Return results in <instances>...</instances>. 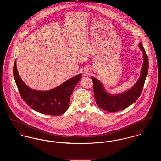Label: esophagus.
<instances>
[{"label": "esophagus", "instance_id": "esophagus-1", "mask_svg": "<svg viewBox=\"0 0 161 161\" xmlns=\"http://www.w3.org/2000/svg\"><path fill=\"white\" fill-rule=\"evenodd\" d=\"M89 73H90V71L87 68H84L82 70V74L84 77L88 76L89 75Z\"/></svg>", "mask_w": 161, "mask_h": 161}]
</instances>
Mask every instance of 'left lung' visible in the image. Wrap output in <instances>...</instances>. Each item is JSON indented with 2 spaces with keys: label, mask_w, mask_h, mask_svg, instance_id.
Segmentation results:
<instances>
[{
  "label": "left lung",
  "mask_w": 161,
  "mask_h": 161,
  "mask_svg": "<svg viewBox=\"0 0 161 161\" xmlns=\"http://www.w3.org/2000/svg\"><path fill=\"white\" fill-rule=\"evenodd\" d=\"M139 47L143 53L144 63L139 80L129 90L121 94L111 95L104 89L98 80L91 77L93 81L95 99L101 108L109 112L119 111L131 105L141 95L148 74V59L145 49L141 43H139Z\"/></svg>",
  "instance_id": "1"
}]
</instances>
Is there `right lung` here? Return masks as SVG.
I'll return each instance as SVG.
<instances>
[{
	"instance_id": "obj_1",
	"label": "right lung",
	"mask_w": 161,
	"mask_h": 161,
	"mask_svg": "<svg viewBox=\"0 0 161 161\" xmlns=\"http://www.w3.org/2000/svg\"><path fill=\"white\" fill-rule=\"evenodd\" d=\"M13 75L18 90L26 104L38 112L53 116L61 115L68 110L72 93L82 77L79 74L54 89L42 91L32 89L23 83L19 75L16 61Z\"/></svg>"
}]
</instances>
